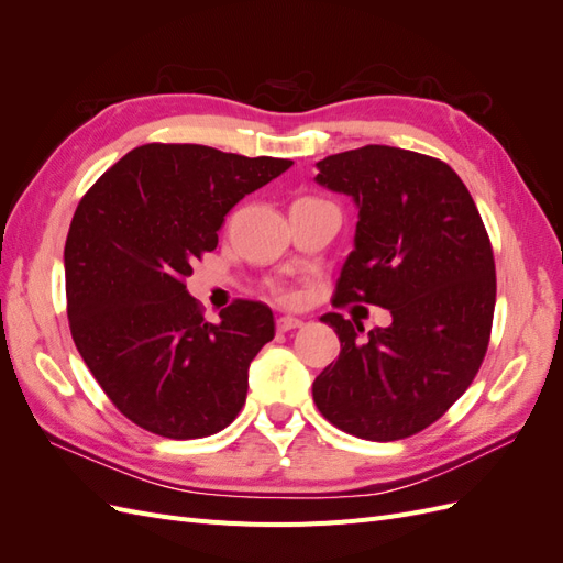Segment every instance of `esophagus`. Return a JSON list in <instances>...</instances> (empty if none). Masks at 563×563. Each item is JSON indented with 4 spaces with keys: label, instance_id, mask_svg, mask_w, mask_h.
Segmentation results:
<instances>
[{
    "label": "esophagus",
    "instance_id": "1",
    "mask_svg": "<svg viewBox=\"0 0 563 563\" xmlns=\"http://www.w3.org/2000/svg\"><path fill=\"white\" fill-rule=\"evenodd\" d=\"M300 327H305V321L298 319V317H279L277 319V331H282V333L300 329Z\"/></svg>",
    "mask_w": 563,
    "mask_h": 563
}]
</instances>
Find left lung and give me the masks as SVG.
<instances>
[{"label": "left lung", "mask_w": 563, "mask_h": 563, "mask_svg": "<svg viewBox=\"0 0 563 563\" xmlns=\"http://www.w3.org/2000/svg\"><path fill=\"white\" fill-rule=\"evenodd\" d=\"M317 183L360 209L335 305L389 310L387 329L329 312L340 340L312 397L321 416L371 441L411 437L444 416L479 371L496 310V263L482 216L453 168L364 145L317 162Z\"/></svg>", "instance_id": "1"}]
</instances>
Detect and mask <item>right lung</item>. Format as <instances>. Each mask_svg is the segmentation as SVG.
Returning a JSON list of instances; mask_svg holds the SVG:
<instances>
[{"mask_svg":"<svg viewBox=\"0 0 563 563\" xmlns=\"http://www.w3.org/2000/svg\"><path fill=\"white\" fill-rule=\"evenodd\" d=\"M291 164L150 143L79 201L65 242L67 319L84 364L139 428L199 439L242 411L275 317L263 302L234 300L207 321L185 279L218 246L234 203Z\"/></svg>","mask_w":563,"mask_h":563,"instance_id":"right-lung-1","label":"right lung"}]
</instances>
